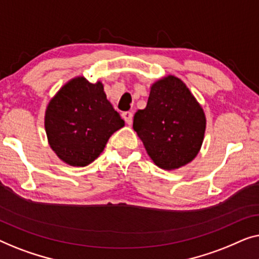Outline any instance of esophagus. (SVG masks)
Segmentation results:
<instances>
[{"label": "esophagus", "instance_id": "esophagus-1", "mask_svg": "<svg viewBox=\"0 0 259 259\" xmlns=\"http://www.w3.org/2000/svg\"><path fill=\"white\" fill-rule=\"evenodd\" d=\"M122 117L124 118V121H125L126 124H128V125H131V124H133V114H131V112H129V111L123 112V114H122Z\"/></svg>", "mask_w": 259, "mask_h": 259}]
</instances>
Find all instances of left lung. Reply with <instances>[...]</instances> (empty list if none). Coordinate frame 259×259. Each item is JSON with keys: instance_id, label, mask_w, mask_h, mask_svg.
I'll return each instance as SVG.
<instances>
[{"instance_id": "left-lung-1", "label": "left lung", "mask_w": 259, "mask_h": 259, "mask_svg": "<svg viewBox=\"0 0 259 259\" xmlns=\"http://www.w3.org/2000/svg\"><path fill=\"white\" fill-rule=\"evenodd\" d=\"M133 126L152 162L170 171L198 155L206 118L187 84L166 75L151 84L147 107L135 114Z\"/></svg>"}]
</instances>
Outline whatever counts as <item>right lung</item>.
<instances>
[{"instance_id": "1", "label": "right lung", "mask_w": 259, "mask_h": 259, "mask_svg": "<svg viewBox=\"0 0 259 259\" xmlns=\"http://www.w3.org/2000/svg\"><path fill=\"white\" fill-rule=\"evenodd\" d=\"M124 121L107 100L103 83L83 76L71 78L47 105L45 129L57 157L71 166H85L104 150Z\"/></svg>"}]
</instances>
